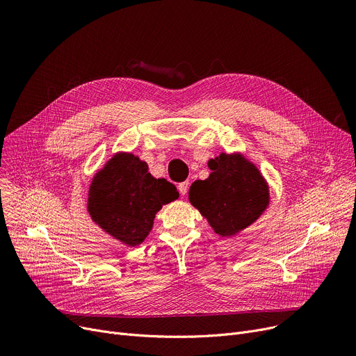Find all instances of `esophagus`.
I'll return each mask as SVG.
<instances>
[{
	"mask_svg": "<svg viewBox=\"0 0 356 356\" xmlns=\"http://www.w3.org/2000/svg\"><path fill=\"white\" fill-rule=\"evenodd\" d=\"M177 188H179L180 195H183V196H184V195L187 193V191H188V181H181V183H179Z\"/></svg>",
	"mask_w": 356,
	"mask_h": 356,
	"instance_id": "34e87169",
	"label": "esophagus"
}]
</instances>
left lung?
Here are the masks:
<instances>
[{
	"label": "left lung",
	"mask_w": 356,
	"mask_h": 356,
	"mask_svg": "<svg viewBox=\"0 0 356 356\" xmlns=\"http://www.w3.org/2000/svg\"><path fill=\"white\" fill-rule=\"evenodd\" d=\"M206 180H196L188 200L220 236H232L253 223L269 203L268 186L242 156L220 154L211 160Z\"/></svg>",
	"instance_id": "1"
}]
</instances>
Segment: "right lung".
Segmentation results:
<instances>
[{
    "label": "right lung",
    "mask_w": 356,
    "mask_h": 356,
    "mask_svg": "<svg viewBox=\"0 0 356 356\" xmlns=\"http://www.w3.org/2000/svg\"><path fill=\"white\" fill-rule=\"evenodd\" d=\"M147 164L133 154H115L94 177L88 192V211L102 229L129 246L149 234L156 213L179 197L165 179H154Z\"/></svg>",
    "instance_id": "1"
}]
</instances>
